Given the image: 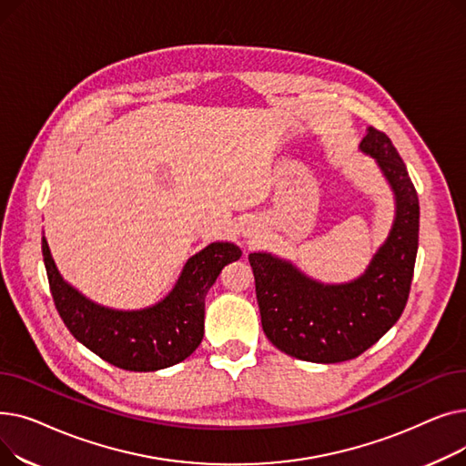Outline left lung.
<instances>
[{"label":"left lung","mask_w":466,"mask_h":466,"mask_svg":"<svg viewBox=\"0 0 466 466\" xmlns=\"http://www.w3.org/2000/svg\"><path fill=\"white\" fill-rule=\"evenodd\" d=\"M397 196V218L369 270L353 283L321 285L295 266L251 253L257 302L266 338L309 362L350 360L372 348L406 308L420 241V200L393 141L374 127L360 141Z\"/></svg>","instance_id":"left-lung-1"}]
</instances>
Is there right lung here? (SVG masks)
Returning <instances> with one entry per match:
<instances>
[{
    "label": "right lung",
    "mask_w": 466,
    "mask_h": 466,
    "mask_svg": "<svg viewBox=\"0 0 466 466\" xmlns=\"http://www.w3.org/2000/svg\"><path fill=\"white\" fill-rule=\"evenodd\" d=\"M55 306L67 330L97 357L130 372H153L185 360L204 338L206 295L223 268L241 257L234 243H211L188 258L169 295L153 308L115 311L86 300L58 274L41 239Z\"/></svg>",
    "instance_id": "obj_1"
}]
</instances>
